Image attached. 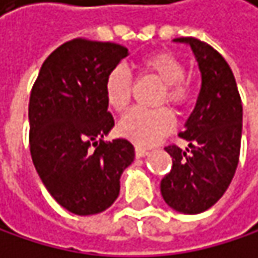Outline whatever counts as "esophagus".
<instances>
[{
	"mask_svg": "<svg viewBox=\"0 0 258 258\" xmlns=\"http://www.w3.org/2000/svg\"><path fill=\"white\" fill-rule=\"evenodd\" d=\"M149 152L146 151V149H143V148H135V157L137 158H143V157H146Z\"/></svg>",
	"mask_w": 258,
	"mask_h": 258,
	"instance_id": "1",
	"label": "esophagus"
}]
</instances>
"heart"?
Returning a JSON list of instances; mask_svg holds the SVG:
<instances>
[{
	"instance_id": "heart-1",
	"label": "heart",
	"mask_w": 258,
	"mask_h": 258,
	"mask_svg": "<svg viewBox=\"0 0 258 258\" xmlns=\"http://www.w3.org/2000/svg\"><path fill=\"white\" fill-rule=\"evenodd\" d=\"M141 68L163 83L160 103L181 107L189 100V87L184 83L186 68L180 58L169 52H157L141 61ZM132 75L124 66H115L104 80V97L113 110H123L131 101ZM174 127V117L167 109L134 107L118 123V134L137 146H152Z\"/></svg>"
}]
</instances>
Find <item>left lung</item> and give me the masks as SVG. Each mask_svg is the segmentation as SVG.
I'll list each match as a JSON object with an SVG mask.
<instances>
[{
  "instance_id": "1",
  "label": "left lung",
  "mask_w": 258,
  "mask_h": 258,
  "mask_svg": "<svg viewBox=\"0 0 258 258\" xmlns=\"http://www.w3.org/2000/svg\"><path fill=\"white\" fill-rule=\"evenodd\" d=\"M190 46L202 74L196 107L178 134L186 151L167 146L172 169L160 183L167 206L183 214H200L223 197L235 174L243 107L234 74L226 59L197 38H175Z\"/></svg>"
}]
</instances>
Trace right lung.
<instances>
[{
    "label": "right lung",
    "mask_w": 258,
    "mask_h": 258,
    "mask_svg": "<svg viewBox=\"0 0 258 258\" xmlns=\"http://www.w3.org/2000/svg\"><path fill=\"white\" fill-rule=\"evenodd\" d=\"M127 53L120 44L77 38L46 58L32 87V161L49 194L77 215L112 206L135 158L127 140H103L113 127L104 80Z\"/></svg>",
    "instance_id": "right-lung-1"
}]
</instances>
